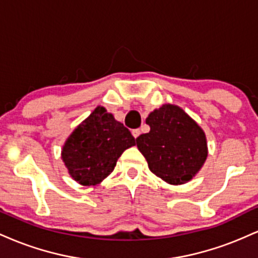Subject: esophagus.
<instances>
[{
	"label": "esophagus",
	"instance_id": "34e87169",
	"mask_svg": "<svg viewBox=\"0 0 258 258\" xmlns=\"http://www.w3.org/2000/svg\"><path fill=\"white\" fill-rule=\"evenodd\" d=\"M139 135H141V130H139V128L133 130V131H132V136H133V137H135V138L139 137Z\"/></svg>",
	"mask_w": 258,
	"mask_h": 258
}]
</instances>
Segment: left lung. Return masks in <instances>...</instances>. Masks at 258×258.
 Wrapping results in <instances>:
<instances>
[{
  "instance_id": "1",
  "label": "left lung",
  "mask_w": 258,
  "mask_h": 258,
  "mask_svg": "<svg viewBox=\"0 0 258 258\" xmlns=\"http://www.w3.org/2000/svg\"><path fill=\"white\" fill-rule=\"evenodd\" d=\"M150 131L136 139L149 170L172 185L188 183L205 164L207 139L204 130L178 105L164 104L146 120Z\"/></svg>"
}]
</instances>
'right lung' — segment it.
<instances>
[{
    "label": "right lung",
    "instance_id": "obj_1",
    "mask_svg": "<svg viewBox=\"0 0 258 258\" xmlns=\"http://www.w3.org/2000/svg\"><path fill=\"white\" fill-rule=\"evenodd\" d=\"M135 144L131 132L99 105L67 138L61 160L79 184L97 185L114 171L121 154Z\"/></svg>",
    "mask_w": 258,
    "mask_h": 258
}]
</instances>
